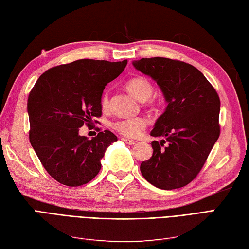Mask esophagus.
<instances>
[{
  "mask_svg": "<svg viewBox=\"0 0 249 249\" xmlns=\"http://www.w3.org/2000/svg\"><path fill=\"white\" fill-rule=\"evenodd\" d=\"M123 141H124L125 143H128V144H130V145H133V144L136 143L135 141H133V139H130V138H123Z\"/></svg>",
  "mask_w": 249,
  "mask_h": 249,
  "instance_id": "esophagus-1",
  "label": "esophagus"
}]
</instances>
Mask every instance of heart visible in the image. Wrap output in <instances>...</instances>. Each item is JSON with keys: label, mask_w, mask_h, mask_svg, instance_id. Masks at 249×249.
<instances>
[{"label": "heart", "mask_w": 249, "mask_h": 249, "mask_svg": "<svg viewBox=\"0 0 249 249\" xmlns=\"http://www.w3.org/2000/svg\"><path fill=\"white\" fill-rule=\"evenodd\" d=\"M125 88L136 99L144 101L148 100L154 92V86L147 77L136 76L129 79L125 83ZM100 106L104 111L108 108V96L105 93L101 97ZM147 125V120L143 117H131L121 119L113 124V128L120 134L126 137H136Z\"/></svg>", "instance_id": "b5f03b06"}]
</instances>
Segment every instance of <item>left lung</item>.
Wrapping results in <instances>:
<instances>
[{
	"instance_id": "8db88e82",
	"label": "left lung",
	"mask_w": 249,
	"mask_h": 249,
	"mask_svg": "<svg viewBox=\"0 0 249 249\" xmlns=\"http://www.w3.org/2000/svg\"><path fill=\"white\" fill-rule=\"evenodd\" d=\"M133 65L156 81L168 104L150 133L166 141L152 142L153 154L142 162L141 172L160 189L184 187L196 178L220 136L219 95L189 63L155 57Z\"/></svg>"
}]
</instances>
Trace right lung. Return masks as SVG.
Here are the masks:
<instances>
[{"mask_svg": "<svg viewBox=\"0 0 249 249\" xmlns=\"http://www.w3.org/2000/svg\"><path fill=\"white\" fill-rule=\"evenodd\" d=\"M126 63L81 59L58 65L42 74L30 90L29 142L45 170L60 184H88L100 171L108 145L117 141L108 130L89 139L79 129L101 116L102 92Z\"/></svg>", "mask_w": 249, "mask_h": 249, "instance_id": "1", "label": "right lung"}]
</instances>
